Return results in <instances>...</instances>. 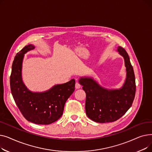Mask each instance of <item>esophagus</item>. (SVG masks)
Listing matches in <instances>:
<instances>
[{
  "instance_id": "34e87169",
  "label": "esophagus",
  "mask_w": 152,
  "mask_h": 152,
  "mask_svg": "<svg viewBox=\"0 0 152 152\" xmlns=\"http://www.w3.org/2000/svg\"><path fill=\"white\" fill-rule=\"evenodd\" d=\"M81 84H79V83H76V85H75V87H76V89H79V88H80V87H81Z\"/></svg>"
}]
</instances>
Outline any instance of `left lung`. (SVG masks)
<instances>
[{"instance_id": "8db88e82", "label": "left lung", "mask_w": 152, "mask_h": 152, "mask_svg": "<svg viewBox=\"0 0 152 152\" xmlns=\"http://www.w3.org/2000/svg\"><path fill=\"white\" fill-rule=\"evenodd\" d=\"M124 58L127 71L125 83L121 89L110 91L101 87L91 78H81L79 83L86 94V113L95 122H113L122 117L132 106L136 85L133 67L124 49L118 47Z\"/></svg>"}]
</instances>
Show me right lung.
Wrapping results in <instances>:
<instances>
[{
    "label": "right lung",
    "mask_w": 152,
    "mask_h": 152,
    "mask_svg": "<svg viewBox=\"0 0 152 152\" xmlns=\"http://www.w3.org/2000/svg\"><path fill=\"white\" fill-rule=\"evenodd\" d=\"M33 49V45H26L16 55L10 78V89L16 104L26 120L47 125L58 120L63 115L66 100L75 91V80L73 79L65 84L55 86L43 93L28 91L21 79V66L24 54Z\"/></svg>",
    "instance_id": "right-lung-1"
}]
</instances>
